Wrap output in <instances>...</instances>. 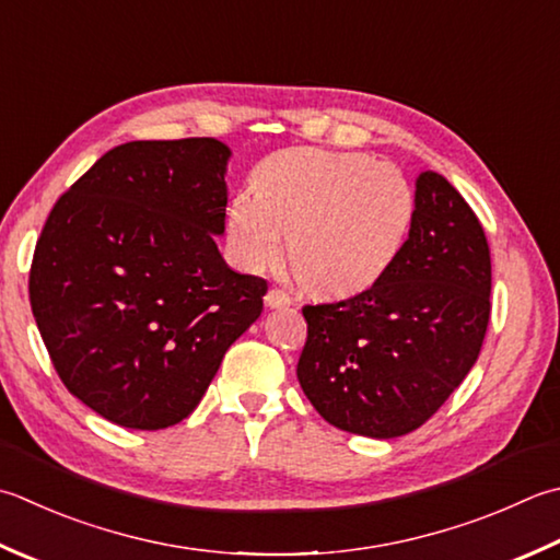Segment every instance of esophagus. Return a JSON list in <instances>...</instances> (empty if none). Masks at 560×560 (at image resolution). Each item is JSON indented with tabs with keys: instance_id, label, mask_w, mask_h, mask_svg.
Returning <instances> with one entry per match:
<instances>
[{
	"instance_id": "1",
	"label": "esophagus",
	"mask_w": 560,
	"mask_h": 560,
	"mask_svg": "<svg viewBox=\"0 0 560 560\" xmlns=\"http://www.w3.org/2000/svg\"><path fill=\"white\" fill-rule=\"evenodd\" d=\"M267 305L269 308H287V305H291L293 303V299L291 295L283 291V289H271L269 293H267Z\"/></svg>"
}]
</instances>
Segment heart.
<instances>
[{"label":"heart","instance_id":"heart-1","mask_svg":"<svg viewBox=\"0 0 560 560\" xmlns=\"http://www.w3.org/2000/svg\"><path fill=\"white\" fill-rule=\"evenodd\" d=\"M415 191L402 170L366 152L289 148L252 172V191L228 206L225 235L247 271L289 257L301 279L327 295L366 291L408 243Z\"/></svg>","mask_w":560,"mask_h":560}]
</instances>
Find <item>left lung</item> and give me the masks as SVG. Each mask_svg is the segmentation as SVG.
I'll return each instance as SVG.
<instances>
[{"instance_id":"left-lung-1","label":"left lung","mask_w":560,"mask_h":560,"mask_svg":"<svg viewBox=\"0 0 560 560\" xmlns=\"http://www.w3.org/2000/svg\"><path fill=\"white\" fill-rule=\"evenodd\" d=\"M301 388L339 430L390 440L418 430L462 386L490 320L483 225L442 174L422 172L410 237L374 287L303 305Z\"/></svg>"}]
</instances>
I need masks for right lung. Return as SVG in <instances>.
Here are the masks:
<instances>
[{
	"label": "right lung",
	"mask_w": 560,
	"mask_h": 560,
	"mask_svg": "<svg viewBox=\"0 0 560 560\" xmlns=\"http://www.w3.org/2000/svg\"><path fill=\"white\" fill-rule=\"evenodd\" d=\"M230 150L215 138L133 140L52 206L28 299L74 398L128 430L189 418L267 281L225 265Z\"/></svg>",
	"instance_id": "obj_1"
}]
</instances>
